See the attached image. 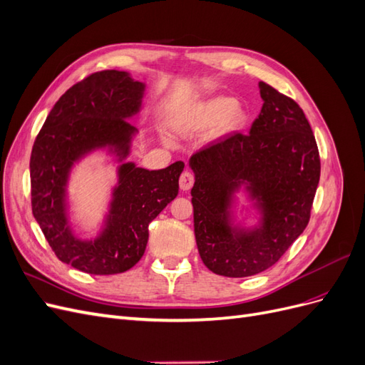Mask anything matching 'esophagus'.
Instances as JSON below:
<instances>
[{
	"label": "esophagus",
	"mask_w": 365,
	"mask_h": 365,
	"mask_svg": "<svg viewBox=\"0 0 365 365\" xmlns=\"http://www.w3.org/2000/svg\"><path fill=\"white\" fill-rule=\"evenodd\" d=\"M193 182H195V178H193V175H192L190 172H184V173L180 176V187H181V190H190Z\"/></svg>",
	"instance_id": "1"
}]
</instances>
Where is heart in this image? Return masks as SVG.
<instances>
[{"label":"heart","instance_id":"1","mask_svg":"<svg viewBox=\"0 0 365 365\" xmlns=\"http://www.w3.org/2000/svg\"><path fill=\"white\" fill-rule=\"evenodd\" d=\"M247 114L233 97L213 96L182 106L170 115V128L176 135L192 138L208 130V141H222L245 126ZM170 145V138L164 137Z\"/></svg>","mask_w":365,"mask_h":365}]
</instances>
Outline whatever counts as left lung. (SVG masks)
I'll list each match as a JSON object with an SVG mask.
<instances>
[{"label": "left lung", "instance_id": "1", "mask_svg": "<svg viewBox=\"0 0 365 365\" xmlns=\"http://www.w3.org/2000/svg\"><path fill=\"white\" fill-rule=\"evenodd\" d=\"M262 111L248 135H233L195 153L189 165L195 237L205 267L250 277L277 262L311 216L319 155L311 125L292 98L259 82ZM257 222L238 217L237 195Z\"/></svg>", "mask_w": 365, "mask_h": 365}]
</instances>
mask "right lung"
<instances>
[{"label":"right lung","instance_id":"1","mask_svg":"<svg viewBox=\"0 0 365 365\" xmlns=\"http://www.w3.org/2000/svg\"><path fill=\"white\" fill-rule=\"evenodd\" d=\"M146 83L128 71L94 73L73 85L53 106L31 149V210L63 263L96 275L130 269L145 254L149 224L178 195L181 161L161 170L128 161L138 129L129 123L143 108ZM96 155L112 157L116 184L96 233L75 227L69 181Z\"/></svg>","mask_w":365,"mask_h":365}]
</instances>
